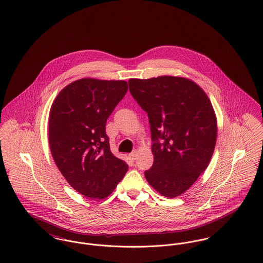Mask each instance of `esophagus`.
<instances>
[{"instance_id": "34e87169", "label": "esophagus", "mask_w": 263, "mask_h": 263, "mask_svg": "<svg viewBox=\"0 0 263 263\" xmlns=\"http://www.w3.org/2000/svg\"><path fill=\"white\" fill-rule=\"evenodd\" d=\"M129 157L134 161V160L136 159V157H137V151H133V152H131V153L129 154Z\"/></svg>"}]
</instances>
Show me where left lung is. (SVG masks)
Listing matches in <instances>:
<instances>
[{
    "label": "left lung",
    "mask_w": 263,
    "mask_h": 263,
    "mask_svg": "<svg viewBox=\"0 0 263 263\" xmlns=\"http://www.w3.org/2000/svg\"><path fill=\"white\" fill-rule=\"evenodd\" d=\"M132 97L149 119L153 165L148 183L160 195L175 198L204 173L217 140V118L206 93L195 82L162 76L130 79Z\"/></svg>",
    "instance_id": "1"
}]
</instances>
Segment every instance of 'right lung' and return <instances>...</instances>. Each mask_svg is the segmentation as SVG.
I'll return each instance as SVG.
<instances>
[{
  "label": "right lung",
  "instance_id": "right-lung-1",
  "mask_svg": "<svg viewBox=\"0 0 263 263\" xmlns=\"http://www.w3.org/2000/svg\"><path fill=\"white\" fill-rule=\"evenodd\" d=\"M128 90L125 81L78 80L59 91L49 112L52 157L67 182L89 199H105L128 171L111 152L106 122Z\"/></svg>",
  "mask_w": 263,
  "mask_h": 263
}]
</instances>
